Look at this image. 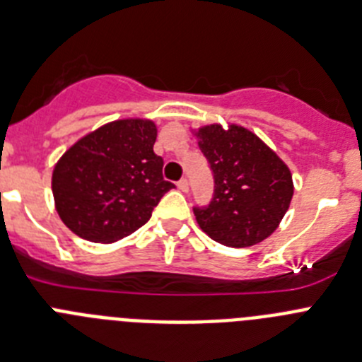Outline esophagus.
Masks as SVG:
<instances>
[{"mask_svg": "<svg viewBox=\"0 0 362 362\" xmlns=\"http://www.w3.org/2000/svg\"><path fill=\"white\" fill-rule=\"evenodd\" d=\"M178 189H180L182 193H187V191H189V180H187V178H182V180L178 182Z\"/></svg>", "mask_w": 362, "mask_h": 362, "instance_id": "34e87169", "label": "esophagus"}]
</instances>
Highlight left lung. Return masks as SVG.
I'll return each instance as SVG.
<instances>
[{
	"instance_id": "8db88e82",
	"label": "left lung",
	"mask_w": 362,
	"mask_h": 362,
	"mask_svg": "<svg viewBox=\"0 0 362 362\" xmlns=\"http://www.w3.org/2000/svg\"><path fill=\"white\" fill-rule=\"evenodd\" d=\"M197 136L214 177L209 205L193 207L200 229L234 249L263 242L278 229L291 205V169L242 126H204Z\"/></svg>"
}]
</instances>
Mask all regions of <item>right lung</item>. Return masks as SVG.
<instances>
[{
    "label": "right lung",
    "instance_id": "1",
    "mask_svg": "<svg viewBox=\"0 0 362 362\" xmlns=\"http://www.w3.org/2000/svg\"><path fill=\"white\" fill-rule=\"evenodd\" d=\"M151 120H115L88 133L64 153L52 175L55 209L88 242L112 243L151 218L175 184L164 180Z\"/></svg>",
    "mask_w": 362,
    "mask_h": 362
}]
</instances>
